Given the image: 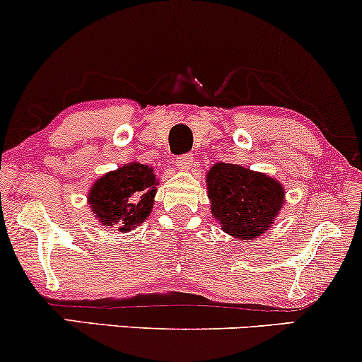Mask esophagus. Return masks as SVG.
Wrapping results in <instances>:
<instances>
[{
    "instance_id": "esophagus-1",
    "label": "esophagus",
    "mask_w": 362,
    "mask_h": 362,
    "mask_svg": "<svg viewBox=\"0 0 362 362\" xmlns=\"http://www.w3.org/2000/svg\"><path fill=\"white\" fill-rule=\"evenodd\" d=\"M192 160H194V156L190 153L180 155L175 160V168L180 170V172H185V170H189L190 167H192Z\"/></svg>"
}]
</instances>
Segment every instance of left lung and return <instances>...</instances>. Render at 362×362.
<instances>
[{"label": "left lung", "instance_id": "8db88e82", "mask_svg": "<svg viewBox=\"0 0 362 362\" xmlns=\"http://www.w3.org/2000/svg\"><path fill=\"white\" fill-rule=\"evenodd\" d=\"M211 212L230 236L250 241L269 229L281 211L283 185L264 173L233 163H216L207 172Z\"/></svg>", "mask_w": 362, "mask_h": 362}]
</instances>
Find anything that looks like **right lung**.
Listing matches in <instances>:
<instances>
[{"instance_id":"add662e5","label":"right lung","mask_w":362,"mask_h":362,"mask_svg":"<svg viewBox=\"0 0 362 362\" xmlns=\"http://www.w3.org/2000/svg\"><path fill=\"white\" fill-rule=\"evenodd\" d=\"M156 184L153 168L132 162L95 180L89 204L103 226H116L119 233H126L151 214Z\"/></svg>"}]
</instances>
